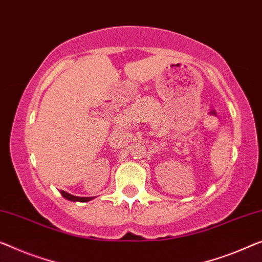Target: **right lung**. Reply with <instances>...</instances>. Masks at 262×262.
Listing matches in <instances>:
<instances>
[{
	"label": "right lung",
	"instance_id": "1",
	"mask_svg": "<svg viewBox=\"0 0 262 262\" xmlns=\"http://www.w3.org/2000/svg\"><path fill=\"white\" fill-rule=\"evenodd\" d=\"M61 194H62V196H63L64 199H67V200H69V201H74V202H88V201H91V200H93V199H94V196L93 198H91V196H88V198L75 196V195L69 194L67 192H64V190H61Z\"/></svg>",
	"mask_w": 262,
	"mask_h": 262
}]
</instances>
